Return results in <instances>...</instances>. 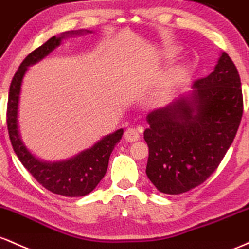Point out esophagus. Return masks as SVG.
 <instances>
[{"instance_id":"1","label":"esophagus","mask_w":249,"mask_h":249,"mask_svg":"<svg viewBox=\"0 0 249 249\" xmlns=\"http://www.w3.org/2000/svg\"><path fill=\"white\" fill-rule=\"evenodd\" d=\"M124 139L129 142H135L140 139V132L135 128H128L124 132Z\"/></svg>"}]
</instances>
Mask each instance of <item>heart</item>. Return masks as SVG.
<instances>
[{
  "instance_id": "1",
  "label": "heart",
  "mask_w": 249,
  "mask_h": 249,
  "mask_svg": "<svg viewBox=\"0 0 249 249\" xmlns=\"http://www.w3.org/2000/svg\"><path fill=\"white\" fill-rule=\"evenodd\" d=\"M175 54V53H172V55H174Z\"/></svg>"
}]
</instances>
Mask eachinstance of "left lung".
<instances>
[{
	"instance_id": "1",
	"label": "left lung",
	"mask_w": 249,
	"mask_h": 249,
	"mask_svg": "<svg viewBox=\"0 0 249 249\" xmlns=\"http://www.w3.org/2000/svg\"><path fill=\"white\" fill-rule=\"evenodd\" d=\"M242 111L239 72L222 53L214 71L195 81L191 94L148 114L146 173L158 191L177 195L205 182L233 143Z\"/></svg>"
}]
</instances>
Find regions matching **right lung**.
I'll return each instance as SVG.
<instances>
[{
	"instance_id": "obj_1",
	"label": "right lung",
	"mask_w": 249,
	"mask_h": 249,
	"mask_svg": "<svg viewBox=\"0 0 249 249\" xmlns=\"http://www.w3.org/2000/svg\"><path fill=\"white\" fill-rule=\"evenodd\" d=\"M82 33L83 30H79V32L63 33L58 37L53 36L46 43L30 53L14 75L12 83H10L7 108L8 133H9L14 152L16 153L24 168L46 189L54 194L69 197L85 196L99 185V182L107 172L109 156L117 142H120L121 140L124 129H119L113 134L105 136L93 147L83 150L69 160L43 162L36 159L27 149L19 136L18 124V100L22 80H23L28 67L41 61L56 47L60 46L64 36L82 34ZM86 33L91 32L86 30Z\"/></svg>"
}]
</instances>
